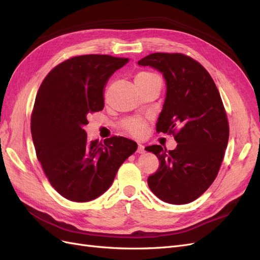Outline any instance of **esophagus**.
Masks as SVG:
<instances>
[{
	"instance_id": "obj_1",
	"label": "esophagus",
	"mask_w": 260,
	"mask_h": 260,
	"mask_svg": "<svg viewBox=\"0 0 260 260\" xmlns=\"http://www.w3.org/2000/svg\"><path fill=\"white\" fill-rule=\"evenodd\" d=\"M137 152L138 153H144L145 152V147L143 145L138 144V147H137Z\"/></svg>"
}]
</instances>
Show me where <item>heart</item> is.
Wrapping results in <instances>:
<instances>
[{"label": "heart", "mask_w": 260, "mask_h": 260, "mask_svg": "<svg viewBox=\"0 0 260 260\" xmlns=\"http://www.w3.org/2000/svg\"><path fill=\"white\" fill-rule=\"evenodd\" d=\"M157 78V76L154 75L152 73L149 72H140L138 73L136 77H135V83H146V81ZM125 128L127 129L132 134L135 135H139L142 134L145 129V124L143 121L139 120H135V121H131L125 124Z\"/></svg>", "instance_id": "obj_1"}]
</instances>
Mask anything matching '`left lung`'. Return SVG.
Segmentation results:
<instances>
[{
	"label": "left lung",
	"instance_id": "8db88e82",
	"mask_svg": "<svg viewBox=\"0 0 260 260\" xmlns=\"http://www.w3.org/2000/svg\"><path fill=\"white\" fill-rule=\"evenodd\" d=\"M166 79L165 105L157 132L173 134L177 146L147 147L157 155L158 171L148 186L173 205L194 202L217 177L229 140V123L218 88L203 65L181 53H152L138 61Z\"/></svg>",
	"mask_w": 260,
	"mask_h": 260
}]
</instances>
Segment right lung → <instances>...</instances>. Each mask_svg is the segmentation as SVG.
<instances>
[{
	"instance_id": "obj_1",
	"label": "right lung",
	"mask_w": 260,
	"mask_h": 260,
	"mask_svg": "<svg viewBox=\"0 0 260 260\" xmlns=\"http://www.w3.org/2000/svg\"><path fill=\"white\" fill-rule=\"evenodd\" d=\"M128 61L101 54L74 56L55 66L37 93L31 114L37 158L52 186L72 202L102 195L137 150L135 142L120 136L89 142L84 129L88 114L105 107L109 78Z\"/></svg>"
}]
</instances>
